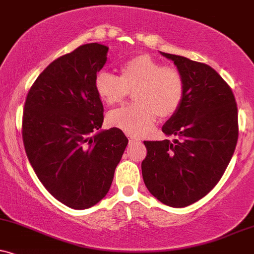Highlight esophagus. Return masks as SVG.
<instances>
[{"instance_id":"obj_1","label":"esophagus","mask_w":254,"mask_h":254,"mask_svg":"<svg viewBox=\"0 0 254 254\" xmlns=\"http://www.w3.org/2000/svg\"><path fill=\"white\" fill-rule=\"evenodd\" d=\"M129 142L130 144H138V142H140V140L134 138V136H129Z\"/></svg>"}]
</instances>
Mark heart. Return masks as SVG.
<instances>
[{"label":"heart","mask_w":254,"mask_h":254,"mask_svg":"<svg viewBox=\"0 0 254 254\" xmlns=\"http://www.w3.org/2000/svg\"><path fill=\"white\" fill-rule=\"evenodd\" d=\"M97 96L107 106L122 103L133 91V106L116 109L107 122L125 133L140 136L151 129L157 116L171 118L184 100L186 84L177 68L163 66L148 55L133 57L120 66V77L100 71L94 79Z\"/></svg>","instance_id":"obj_1"}]
</instances>
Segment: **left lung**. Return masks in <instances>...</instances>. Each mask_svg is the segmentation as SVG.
I'll return each instance as SVG.
<instances>
[{
	"instance_id": "1",
	"label": "left lung",
	"mask_w": 254,
	"mask_h": 254,
	"mask_svg": "<svg viewBox=\"0 0 254 254\" xmlns=\"http://www.w3.org/2000/svg\"><path fill=\"white\" fill-rule=\"evenodd\" d=\"M186 84L181 108L163 126L174 141H145L141 163L148 191L162 203L183 208L204 197L231 162L238 141V108L232 89L203 63L160 52Z\"/></svg>"
}]
</instances>
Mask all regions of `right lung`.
<instances>
[{
	"mask_svg": "<svg viewBox=\"0 0 254 254\" xmlns=\"http://www.w3.org/2000/svg\"><path fill=\"white\" fill-rule=\"evenodd\" d=\"M108 46L91 43L52 62L27 95L22 138L33 170L53 197L72 209L102 199L128 144L118 128L100 129L103 104L94 79Z\"/></svg>",
	"mask_w": 254,
	"mask_h": 254,
	"instance_id": "obj_1",
	"label": "right lung"
}]
</instances>
